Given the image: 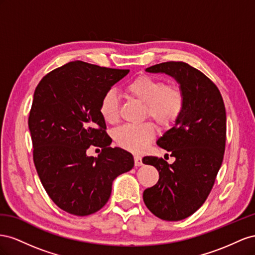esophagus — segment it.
Instances as JSON below:
<instances>
[{
	"mask_svg": "<svg viewBox=\"0 0 255 255\" xmlns=\"http://www.w3.org/2000/svg\"><path fill=\"white\" fill-rule=\"evenodd\" d=\"M134 164L135 166L142 165V157L139 155H134Z\"/></svg>",
	"mask_w": 255,
	"mask_h": 255,
	"instance_id": "1",
	"label": "esophagus"
}]
</instances>
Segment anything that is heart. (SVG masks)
Segmentation results:
<instances>
[{"label": "heart", "instance_id": "b5f03b06", "mask_svg": "<svg viewBox=\"0 0 255 255\" xmlns=\"http://www.w3.org/2000/svg\"><path fill=\"white\" fill-rule=\"evenodd\" d=\"M126 95L145 105L146 115L159 126L169 128L184 112L185 95L176 84H165L158 78L141 75L125 86ZM99 113L105 122L116 124L120 119V98L113 90L107 91L100 99ZM156 128L150 122L141 125H124L116 130L114 140L124 149L140 152L155 136Z\"/></svg>", "mask_w": 255, "mask_h": 255}]
</instances>
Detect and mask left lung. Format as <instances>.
I'll return each instance as SVG.
<instances>
[{"label":"left lung","mask_w":255,"mask_h":255,"mask_svg":"<svg viewBox=\"0 0 255 255\" xmlns=\"http://www.w3.org/2000/svg\"><path fill=\"white\" fill-rule=\"evenodd\" d=\"M146 71L173 77L185 95L183 114L157 141L175 161L142 159L159 172L158 183L143 192L145 205L160 219L179 221L195 213L212 191L225 149V107L216 84L187 63H160Z\"/></svg>","instance_id":"left-lung-1"}]
</instances>
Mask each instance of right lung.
<instances>
[{
  "label": "right lung",
  "mask_w": 255,
  "mask_h": 255,
  "mask_svg": "<svg viewBox=\"0 0 255 255\" xmlns=\"http://www.w3.org/2000/svg\"><path fill=\"white\" fill-rule=\"evenodd\" d=\"M129 69L75 61L50 71L34 92L28 116L33 160L46 192L61 209L89 216L103 208L113 180L134 165L132 155L110 147L100 99ZM91 144L100 147L90 157Z\"/></svg>",
  "instance_id": "right-lung-1"
}]
</instances>
